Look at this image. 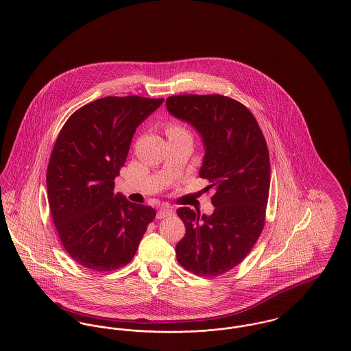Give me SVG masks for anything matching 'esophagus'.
I'll list each match as a JSON object with an SVG mask.
<instances>
[{
  "label": "esophagus",
  "mask_w": 351,
  "mask_h": 351,
  "mask_svg": "<svg viewBox=\"0 0 351 351\" xmlns=\"http://www.w3.org/2000/svg\"><path fill=\"white\" fill-rule=\"evenodd\" d=\"M172 215H173L172 208H169V206H163V208H160V209L158 210V213H156V218H158V219H162V218L169 217V216H172Z\"/></svg>",
  "instance_id": "esophagus-1"
}]
</instances>
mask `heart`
Returning <instances> with one entry per match:
<instances>
[{
	"label": "heart",
	"instance_id": "b5f03b06",
	"mask_svg": "<svg viewBox=\"0 0 351 351\" xmlns=\"http://www.w3.org/2000/svg\"><path fill=\"white\" fill-rule=\"evenodd\" d=\"M179 133H186L185 130H184L182 126H179V125H176V123H172V125H169L167 129L168 135H172V134H179Z\"/></svg>",
	"mask_w": 351,
	"mask_h": 351
}]
</instances>
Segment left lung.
<instances>
[{"label":"left lung","mask_w":351,"mask_h":351,"mask_svg":"<svg viewBox=\"0 0 351 351\" xmlns=\"http://www.w3.org/2000/svg\"><path fill=\"white\" fill-rule=\"evenodd\" d=\"M166 106L200 134L205 150L200 178L216 191L210 216L186 206L176 210L185 225L176 258L196 275L218 276L247 256L263 230L269 191L267 143L250 110L230 97L180 95L168 97Z\"/></svg>","instance_id":"obj_1"}]
</instances>
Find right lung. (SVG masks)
Here are the masks:
<instances>
[{"label": "right lung", "mask_w": 351, "mask_h": 351, "mask_svg": "<svg viewBox=\"0 0 351 351\" xmlns=\"http://www.w3.org/2000/svg\"><path fill=\"white\" fill-rule=\"evenodd\" d=\"M165 99L108 96L68 118L47 168L51 216L63 247L80 266L109 272L135 255L154 208L114 193L136 128Z\"/></svg>", "instance_id": "1"}]
</instances>
